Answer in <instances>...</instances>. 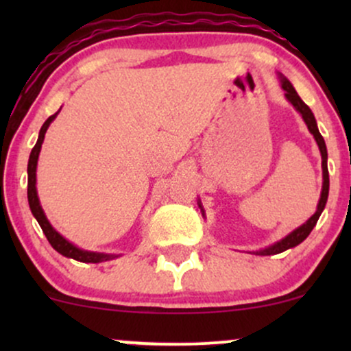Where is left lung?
<instances>
[{
  "instance_id": "obj_1",
  "label": "left lung",
  "mask_w": 351,
  "mask_h": 351,
  "mask_svg": "<svg viewBox=\"0 0 351 351\" xmlns=\"http://www.w3.org/2000/svg\"><path fill=\"white\" fill-rule=\"evenodd\" d=\"M279 80H280V87L284 88V92H285V99H287L289 102L293 106V108H295V110L302 115L305 125H307L308 132L313 135V138H315V142L318 145V150H320V155H322V176H324V183H322V193H320V199H318V204H317V211L313 213V215L310 216L308 219L302 224V226L293 229L292 232H289L287 236L282 237L280 241H277V243L267 245V247H264V249H259V251H254V254H259V256H274V254H280V252L287 251V249L295 247V245H299L300 243H304V241L307 239V236L312 232V229L315 228V224H317L318 217H320V215H322V211L325 209V204H327V199H328V188H330L328 167H327V160H328L327 145H325L324 136H322L320 132H318L315 117H313L312 110H310L307 104H305L304 100L299 97V94H297L292 84L289 82V79H285L284 75L279 74ZM198 206L204 216V209H203V204H201V201H198Z\"/></svg>"
}]
</instances>
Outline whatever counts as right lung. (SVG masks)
I'll use <instances>...</instances> for the list:
<instances>
[{
  "mask_svg": "<svg viewBox=\"0 0 351 351\" xmlns=\"http://www.w3.org/2000/svg\"><path fill=\"white\" fill-rule=\"evenodd\" d=\"M60 112V108L56 112L54 115H51L46 122L43 123L41 130H39V136L38 142H36L34 148L31 150L29 155V162H27V201H29V208L33 216L36 217V221L41 226L43 232L46 234L47 241L52 247L56 249L59 254H62L64 257H69V259H75L79 263H92V264H99V263H106V261H112L120 257L122 254H106V252H94V251H86V249H80L75 244H72L71 241H67L62 234H59L52 224L49 223L46 215H44V209L39 203V196H38V189H36V168H38V160H39V153H41V147L44 142V136H46L47 128L49 125L54 122V119L58 117Z\"/></svg>",
  "mask_w": 351,
  "mask_h": 351,
  "instance_id": "add662e5",
  "label": "right lung"
}]
</instances>
